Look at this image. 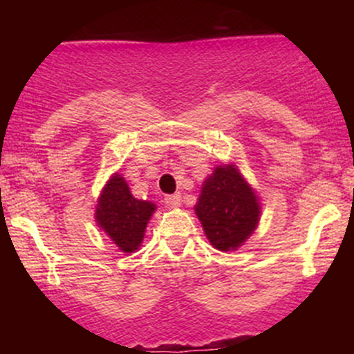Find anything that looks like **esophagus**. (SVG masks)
<instances>
[{
	"mask_svg": "<svg viewBox=\"0 0 354 354\" xmlns=\"http://www.w3.org/2000/svg\"><path fill=\"white\" fill-rule=\"evenodd\" d=\"M165 203L169 208H178V206L181 205V196L180 194H168V196L165 198Z\"/></svg>",
	"mask_w": 354,
	"mask_h": 354,
	"instance_id": "34e87169",
	"label": "esophagus"
}]
</instances>
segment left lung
<instances>
[{"instance_id": "8db88e82", "label": "left lung", "mask_w": 354, "mask_h": 354, "mask_svg": "<svg viewBox=\"0 0 354 354\" xmlns=\"http://www.w3.org/2000/svg\"><path fill=\"white\" fill-rule=\"evenodd\" d=\"M194 213L211 245L219 251H234L253 234L261 206L236 166L223 165L203 183Z\"/></svg>"}]
</instances>
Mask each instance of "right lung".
Masks as SVG:
<instances>
[{
  "label": "right lung",
  "instance_id": "add662e5",
  "mask_svg": "<svg viewBox=\"0 0 354 354\" xmlns=\"http://www.w3.org/2000/svg\"><path fill=\"white\" fill-rule=\"evenodd\" d=\"M156 206L151 201L136 200L121 174L109 178L96 206V223L123 253H133L141 246L145 230Z\"/></svg>",
  "mask_w": 354,
  "mask_h": 354
}]
</instances>
